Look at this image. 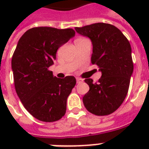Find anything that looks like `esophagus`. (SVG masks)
<instances>
[{
    "instance_id": "34e87169",
    "label": "esophagus",
    "mask_w": 149,
    "mask_h": 149,
    "mask_svg": "<svg viewBox=\"0 0 149 149\" xmlns=\"http://www.w3.org/2000/svg\"><path fill=\"white\" fill-rule=\"evenodd\" d=\"M83 82V79L81 78H77V84H81Z\"/></svg>"
}]
</instances>
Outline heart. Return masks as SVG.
<instances>
[{
    "label": "heart",
    "instance_id": "heart-1",
    "mask_svg": "<svg viewBox=\"0 0 149 149\" xmlns=\"http://www.w3.org/2000/svg\"><path fill=\"white\" fill-rule=\"evenodd\" d=\"M83 38H77V39H83Z\"/></svg>",
    "mask_w": 149,
    "mask_h": 149
}]
</instances>
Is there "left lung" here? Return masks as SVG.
Returning <instances> with one entry per match:
<instances>
[{
	"mask_svg": "<svg viewBox=\"0 0 149 149\" xmlns=\"http://www.w3.org/2000/svg\"><path fill=\"white\" fill-rule=\"evenodd\" d=\"M75 29L91 38V63L102 73L97 83L92 79L84 80L90 86L83 97L84 106L95 115L111 114L122 104L129 88L134 69L131 45L124 34L111 24L95 23Z\"/></svg>",
	"mask_w": 149,
	"mask_h": 149,
	"instance_id": "8db88e82",
	"label": "left lung"
}]
</instances>
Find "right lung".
Here are the masks:
<instances>
[{"mask_svg": "<svg viewBox=\"0 0 149 149\" xmlns=\"http://www.w3.org/2000/svg\"><path fill=\"white\" fill-rule=\"evenodd\" d=\"M75 36L72 29L36 27L21 37L11 59L16 93L34 118L53 122L65 115L66 100L77 83L72 76L53 77L49 67L56 52Z\"/></svg>", "mask_w": 149, "mask_h": 149, "instance_id": "1", "label": "right lung"}]
</instances>
